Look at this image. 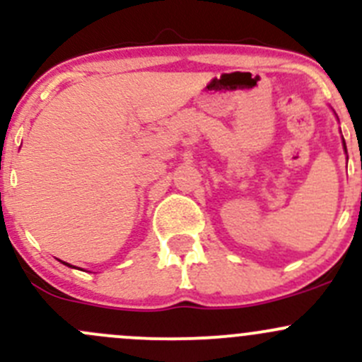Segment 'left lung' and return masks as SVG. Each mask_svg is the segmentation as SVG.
<instances>
[{
    "mask_svg": "<svg viewBox=\"0 0 362 362\" xmlns=\"http://www.w3.org/2000/svg\"><path fill=\"white\" fill-rule=\"evenodd\" d=\"M343 145H345V140H343Z\"/></svg>",
    "mask_w": 362,
    "mask_h": 362,
    "instance_id": "left-lung-1",
    "label": "left lung"
}]
</instances>
